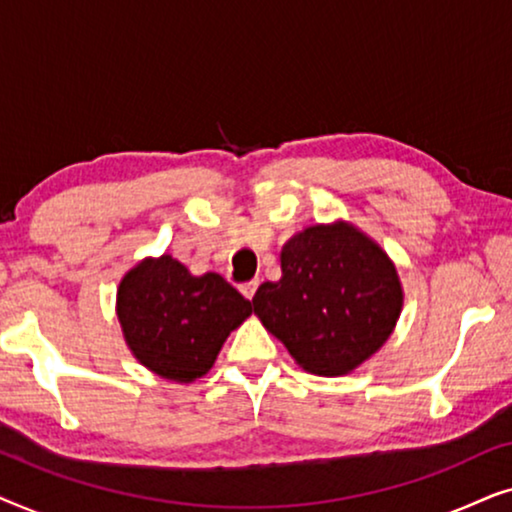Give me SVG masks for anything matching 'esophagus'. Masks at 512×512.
<instances>
[{"mask_svg": "<svg viewBox=\"0 0 512 512\" xmlns=\"http://www.w3.org/2000/svg\"><path fill=\"white\" fill-rule=\"evenodd\" d=\"M256 289H258V279H254V282H247V284H242V296L244 298H254L256 296Z\"/></svg>", "mask_w": 512, "mask_h": 512, "instance_id": "1", "label": "esophagus"}]
</instances>
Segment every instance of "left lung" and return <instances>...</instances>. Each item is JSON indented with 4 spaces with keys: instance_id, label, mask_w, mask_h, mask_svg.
I'll return each instance as SVG.
<instances>
[{
    "instance_id": "1",
    "label": "left lung",
    "mask_w": 512,
    "mask_h": 512,
    "mask_svg": "<svg viewBox=\"0 0 512 512\" xmlns=\"http://www.w3.org/2000/svg\"><path fill=\"white\" fill-rule=\"evenodd\" d=\"M251 303L300 368L345 375L387 342L403 289L380 244L335 221L293 235L282 249V279L258 286Z\"/></svg>"
}]
</instances>
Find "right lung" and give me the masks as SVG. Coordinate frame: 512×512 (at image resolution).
Listing matches in <instances>:
<instances>
[{"label": "right lung", "mask_w": 512, "mask_h": 512, "mask_svg": "<svg viewBox=\"0 0 512 512\" xmlns=\"http://www.w3.org/2000/svg\"><path fill=\"white\" fill-rule=\"evenodd\" d=\"M116 312L135 359L172 382L214 366L223 342L251 314V300L216 272L195 277L170 254L144 258L118 284Z\"/></svg>", "instance_id": "1"}]
</instances>
